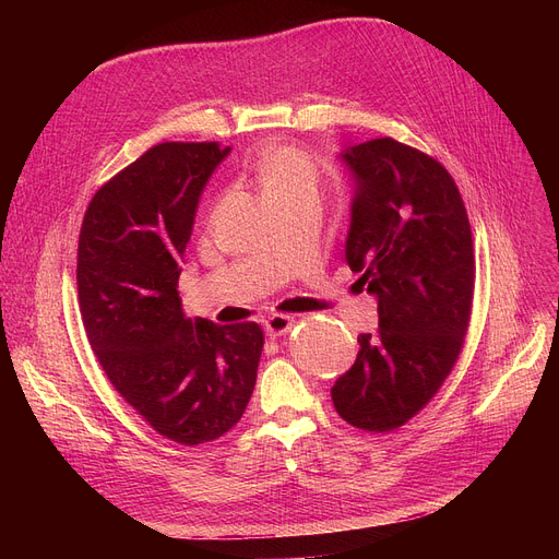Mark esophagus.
I'll return each instance as SVG.
<instances>
[{
  "instance_id": "obj_1",
  "label": "esophagus",
  "mask_w": 559,
  "mask_h": 559,
  "mask_svg": "<svg viewBox=\"0 0 559 559\" xmlns=\"http://www.w3.org/2000/svg\"><path fill=\"white\" fill-rule=\"evenodd\" d=\"M297 319L287 317V314H272L267 321H264V331H267L270 337H281L287 335L292 329H295Z\"/></svg>"
}]
</instances>
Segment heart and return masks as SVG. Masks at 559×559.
<instances>
[{
  "label": "heart",
  "mask_w": 559,
  "mask_h": 559,
  "mask_svg": "<svg viewBox=\"0 0 559 559\" xmlns=\"http://www.w3.org/2000/svg\"><path fill=\"white\" fill-rule=\"evenodd\" d=\"M253 171L267 199L299 192H319V169L314 160L297 146H267L255 163Z\"/></svg>",
  "instance_id": "1"
}]
</instances>
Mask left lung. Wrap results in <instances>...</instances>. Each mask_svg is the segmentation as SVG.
<instances>
[{
	"mask_svg": "<svg viewBox=\"0 0 559 559\" xmlns=\"http://www.w3.org/2000/svg\"><path fill=\"white\" fill-rule=\"evenodd\" d=\"M354 179L346 262L378 301V331L331 390L369 432L413 419L451 373L468 329L476 258L464 201L442 163L376 138L340 154Z\"/></svg>",
	"mask_w": 559,
	"mask_h": 559,
	"instance_id": "obj_1",
	"label": "left lung"
}]
</instances>
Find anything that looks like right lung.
Returning a JSON list of instances; mask_svg holds the SVG:
<instances>
[{
  "instance_id": "add662e5",
  "label": "right lung",
  "mask_w": 559,
  "mask_h": 559,
  "mask_svg": "<svg viewBox=\"0 0 559 559\" xmlns=\"http://www.w3.org/2000/svg\"><path fill=\"white\" fill-rule=\"evenodd\" d=\"M228 152L152 146L97 190L79 235V304L102 369L146 424L186 447L242 419L264 344L253 321L186 317L176 289L199 197Z\"/></svg>"
}]
</instances>
